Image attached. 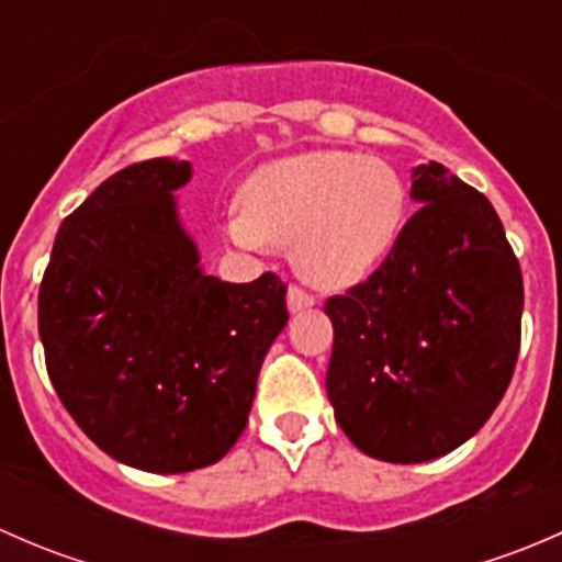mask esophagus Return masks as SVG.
Instances as JSON below:
<instances>
[{"instance_id": "obj_1", "label": "esophagus", "mask_w": 562, "mask_h": 562, "mask_svg": "<svg viewBox=\"0 0 562 562\" xmlns=\"http://www.w3.org/2000/svg\"><path fill=\"white\" fill-rule=\"evenodd\" d=\"M315 307V296H310L307 291H302V288H288V310L291 313H304V310Z\"/></svg>"}]
</instances>
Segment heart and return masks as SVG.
Masks as SVG:
<instances>
[{
  "mask_svg": "<svg viewBox=\"0 0 562 562\" xmlns=\"http://www.w3.org/2000/svg\"><path fill=\"white\" fill-rule=\"evenodd\" d=\"M223 223L231 245L291 247L302 280L326 291L364 282L394 252L411 192L389 162L356 151H302L266 162Z\"/></svg>",
  "mask_w": 562,
  "mask_h": 562,
  "instance_id": "b5f03b06",
  "label": "heart"
}]
</instances>
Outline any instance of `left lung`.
I'll list each match as a JSON object with an SVG mask.
<instances>
[{
    "mask_svg": "<svg viewBox=\"0 0 562 562\" xmlns=\"http://www.w3.org/2000/svg\"><path fill=\"white\" fill-rule=\"evenodd\" d=\"M405 223L381 269L326 302V391L356 449L394 464L473 438L512 383L522 271L501 217L440 162L416 166Z\"/></svg>",
    "mask_w": 562,
    "mask_h": 562,
    "instance_id": "left-lung-1",
    "label": "left lung"
}]
</instances>
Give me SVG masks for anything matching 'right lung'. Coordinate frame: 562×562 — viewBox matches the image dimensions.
<instances>
[{
  "label": "right lung",
  "mask_w": 562,
  "mask_h": 562,
  "mask_svg": "<svg viewBox=\"0 0 562 562\" xmlns=\"http://www.w3.org/2000/svg\"><path fill=\"white\" fill-rule=\"evenodd\" d=\"M192 166L138 162L105 179L56 234L40 285L48 378L116 462L190 473L245 432L260 364L285 328V285L206 274L179 217Z\"/></svg>",
  "instance_id": "add662e5"
}]
</instances>
